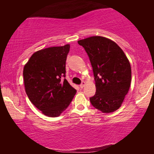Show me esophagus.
I'll use <instances>...</instances> for the list:
<instances>
[{
	"label": "esophagus",
	"mask_w": 154,
	"mask_h": 154,
	"mask_svg": "<svg viewBox=\"0 0 154 154\" xmlns=\"http://www.w3.org/2000/svg\"><path fill=\"white\" fill-rule=\"evenodd\" d=\"M85 83L84 81H83V82H82V83L81 84V85H80V88H83L84 86H85Z\"/></svg>",
	"instance_id": "esophagus-1"
}]
</instances>
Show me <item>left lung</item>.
Returning a JSON list of instances; mask_svg holds the SVG:
<instances>
[{"label": "left lung", "instance_id": "obj_1", "mask_svg": "<svg viewBox=\"0 0 154 154\" xmlns=\"http://www.w3.org/2000/svg\"><path fill=\"white\" fill-rule=\"evenodd\" d=\"M89 57L96 92L90 101L103 113L120 108L131 83V66L124 52L115 42L102 36L78 41Z\"/></svg>", "mask_w": 154, "mask_h": 154}]
</instances>
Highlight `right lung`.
Listing matches in <instances>:
<instances>
[{
  "instance_id": "1",
  "label": "right lung",
  "mask_w": 154,
  "mask_h": 154,
  "mask_svg": "<svg viewBox=\"0 0 154 154\" xmlns=\"http://www.w3.org/2000/svg\"><path fill=\"white\" fill-rule=\"evenodd\" d=\"M69 50V44L41 50L32 54L24 67L27 96L47 116H59L76 93V90L64 79Z\"/></svg>"
}]
</instances>
